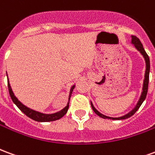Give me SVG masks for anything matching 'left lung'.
I'll return each instance as SVG.
<instances>
[{"instance_id":"left-lung-1","label":"left lung","mask_w":155,"mask_h":155,"mask_svg":"<svg viewBox=\"0 0 155 155\" xmlns=\"http://www.w3.org/2000/svg\"><path fill=\"white\" fill-rule=\"evenodd\" d=\"M132 44H134V47L136 48L138 51H140V53L142 54V55L144 58V60H145V63H146V71H145V74H144V80H143V91H142V94H141V96L140 98V101H138V103H137L136 106L134 107L133 110L130 111V113H128L125 115H124L122 117H119V118H112V117H108L105 116L104 114H102L101 113H100L99 111L94 107V105L91 104V107L93 109V110L95 114L99 115L101 118H103V119H111V120H124V119H128V118H130L131 117L133 114H134V113L136 112L138 110H139V108L140 107V105L142 104V103L143 102V101L145 100V98H146L147 95V92H148V86H149V80H150V58H149V55L147 54V53L144 51V49L143 47V45L142 43L140 42V39L136 37L135 35H132Z\"/></svg>"}]
</instances>
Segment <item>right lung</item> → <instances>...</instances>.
<instances>
[{
    "label": "right lung",
    "instance_id": "1",
    "mask_svg": "<svg viewBox=\"0 0 155 155\" xmlns=\"http://www.w3.org/2000/svg\"><path fill=\"white\" fill-rule=\"evenodd\" d=\"M7 75V74H6ZM7 83H8V90H9V94H10V96L12 98V101L14 102V104L17 106V107L21 110L24 113V114L28 116L29 118H31L33 120H35V121H38V122H49V121H54V120H60L61 118L64 116V114L67 113L68 109H69V103H70V97H71V94H72V91L74 90V85H73L71 89V92H70V96H69V102H68L67 105L63 109L61 110V111H59L57 113H54V114H42V113H40L38 111H35L34 110H31L30 108L26 107L25 105L22 104L21 102H20L18 101V99L15 97V94L12 91V88H11V85H10V83H9V80L7 79Z\"/></svg>",
    "mask_w": 155,
    "mask_h": 155
}]
</instances>
